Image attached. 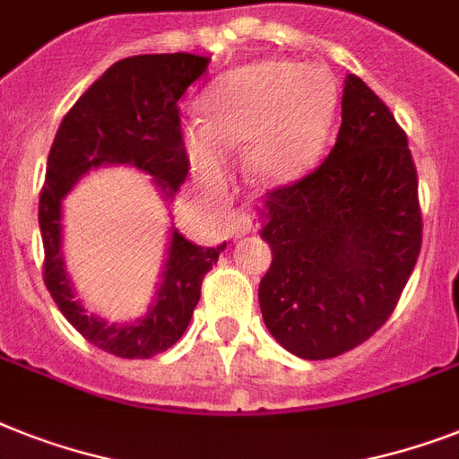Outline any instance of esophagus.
Here are the masks:
<instances>
[{
    "instance_id": "obj_1",
    "label": "esophagus",
    "mask_w": 459,
    "mask_h": 459,
    "mask_svg": "<svg viewBox=\"0 0 459 459\" xmlns=\"http://www.w3.org/2000/svg\"><path fill=\"white\" fill-rule=\"evenodd\" d=\"M230 238H242L255 233V230L262 229V217L256 212L247 210V207H240V210L230 212L229 223H226Z\"/></svg>"
}]
</instances>
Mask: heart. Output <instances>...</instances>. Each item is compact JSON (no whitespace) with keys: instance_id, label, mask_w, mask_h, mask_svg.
<instances>
[{"instance_id":"b5f03b06","label":"heart","mask_w":459,"mask_h":459,"mask_svg":"<svg viewBox=\"0 0 459 459\" xmlns=\"http://www.w3.org/2000/svg\"><path fill=\"white\" fill-rule=\"evenodd\" d=\"M333 80L292 61H256L226 74L203 103L204 126L184 132L186 155L204 184L226 178L223 151L247 152L249 171L282 184L316 165L333 126Z\"/></svg>"}]
</instances>
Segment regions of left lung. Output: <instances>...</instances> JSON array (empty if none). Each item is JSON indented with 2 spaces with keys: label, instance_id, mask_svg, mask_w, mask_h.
I'll list each match as a JSON object with an SVG mask.
<instances>
[{
  "label": "left lung",
  "instance_id": "obj_1",
  "mask_svg": "<svg viewBox=\"0 0 459 459\" xmlns=\"http://www.w3.org/2000/svg\"><path fill=\"white\" fill-rule=\"evenodd\" d=\"M262 214L273 262L259 307L290 353L334 359L385 325L420 256L422 210L408 136L360 77H346L330 155L268 193Z\"/></svg>",
  "mask_w": 459,
  "mask_h": 459
}]
</instances>
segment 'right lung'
I'll return each instance as SVG.
<instances>
[{
	"mask_svg": "<svg viewBox=\"0 0 459 459\" xmlns=\"http://www.w3.org/2000/svg\"><path fill=\"white\" fill-rule=\"evenodd\" d=\"M195 54H143L113 63L63 117L47 160L39 193L44 285L70 325L103 351L120 359H151L186 333L207 271L226 242L200 247L171 233L162 285L151 314L136 325H108L74 299L61 255V200L91 167L134 165L151 174L167 197L188 174L178 99L207 70Z\"/></svg>",
	"mask_w": 459,
	"mask_h": 459,
	"instance_id": "right-lung-1",
	"label": "right lung"
}]
</instances>
